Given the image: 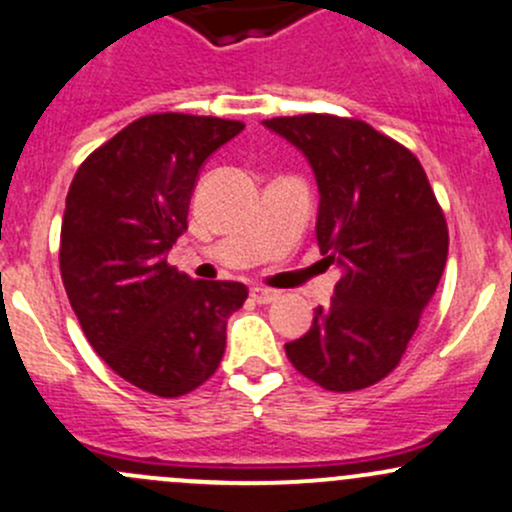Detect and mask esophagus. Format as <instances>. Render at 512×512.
Returning <instances> with one entry per match:
<instances>
[{
    "label": "esophagus",
    "mask_w": 512,
    "mask_h": 512,
    "mask_svg": "<svg viewBox=\"0 0 512 512\" xmlns=\"http://www.w3.org/2000/svg\"><path fill=\"white\" fill-rule=\"evenodd\" d=\"M250 297L252 301H257V304H270V301L279 297V292L277 289H267V287H252Z\"/></svg>",
    "instance_id": "1"
}]
</instances>
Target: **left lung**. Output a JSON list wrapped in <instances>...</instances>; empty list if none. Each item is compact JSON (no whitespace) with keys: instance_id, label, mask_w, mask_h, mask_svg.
I'll return each mask as SVG.
<instances>
[{"instance_id":"left-lung-1","label":"left lung","mask_w":512,"mask_h":512,"mask_svg":"<svg viewBox=\"0 0 512 512\" xmlns=\"http://www.w3.org/2000/svg\"><path fill=\"white\" fill-rule=\"evenodd\" d=\"M309 159L321 203L316 240L343 267L326 309L284 351L324 390L353 392L400 365L446 265L449 228L422 164L363 120L336 115L272 117Z\"/></svg>"}]
</instances>
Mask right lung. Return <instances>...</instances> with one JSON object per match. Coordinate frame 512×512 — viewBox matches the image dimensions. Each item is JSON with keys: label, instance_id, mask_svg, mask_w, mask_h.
<instances>
[{"label": "right lung", "instance_id": "obj_1", "mask_svg": "<svg viewBox=\"0 0 512 512\" xmlns=\"http://www.w3.org/2000/svg\"><path fill=\"white\" fill-rule=\"evenodd\" d=\"M238 120L157 112L107 139L73 176L61 225V277L95 353L157 397L206 383L225 353L240 282L191 279L166 262L188 228L198 169L240 134Z\"/></svg>", "mask_w": 512, "mask_h": 512}]
</instances>
